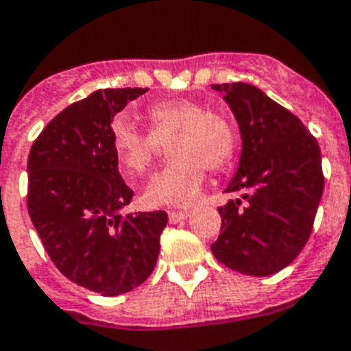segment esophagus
I'll list each match as a JSON object with an SVG mask.
<instances>
[{
	"instance_id": "obj_1",
	"label": "esophagus",
	"mask_w": 351,
	"mask_h": 351,
	"mask_svg": "<svg viewBox=\"0 0 351 351\" xmlns=\"http://www.w3.org/2000/svg\"><path fill=\"white\" fill-rule=\"evenodd\" d=\"M191 215V210H170L168 213V218H170V222H181V220H185L186 216Z\"/></svg>"
}]
</instances>
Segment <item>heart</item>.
Instances as JSON below:
<instances>
[{
  "label": "heart",
  "instance_id": "heart-1",
  "mask_svg": "<svg viewBox=\"0 0 351 351\" xmlns=\"http://www.w3.org/2000/svg\"><path fill=\"white\" fill-rule=\"evenodd\" d=\"M149 133L129 123H112V149L129 178H141L152 166L159 142H168L172 160L149 179L142 202L147 207L191 205L199 197L205 166L218 170L235 154V129L226 116L192 99H165L146 110Z\"/></svg>",
  "mask_w": 351,
  "mask_h": 351
}]
</instances>
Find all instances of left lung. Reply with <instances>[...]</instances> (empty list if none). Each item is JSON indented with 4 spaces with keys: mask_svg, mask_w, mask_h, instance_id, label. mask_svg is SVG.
<instances>
[{
    "mask_svg": "<svg viewBox=\"0 0 351 351\" xmlns=\"http://www.w3.org/2000/svg\"><path fill=\"white\" fill-rule=\"evenodd\" d=\"M223 92L242 136L235 178L226 192H242L218 209L220 235L210 252L246 276H272L304 250L324 192L320 146L302 120L247 83L213 85Z\"/></svg>",
    "mask_w": 351,
    "mask_h": 351,
    "instance_id": "8db88e82",
    "label": "left lung"
}]
</instances>
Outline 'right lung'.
Returning <instances> with one entry per match:
<instances>
[{"instance_id":"1","label":"right lung","mask_w":351,"mask_h":351,"mask_svg":"<svg viewBox=\"0 0 351 351\" xmlns=\"http://www.w3.org/2000/svg\"><path fill=\"white\" fill-rule=\"evenodd\" d=\"M147 88H105L60 110L27 159V210L62 276L101 296L142 285L159 257L165 210L122 215L133 191L118 172L110 122Z\"/></svg>"}]
</instances>
